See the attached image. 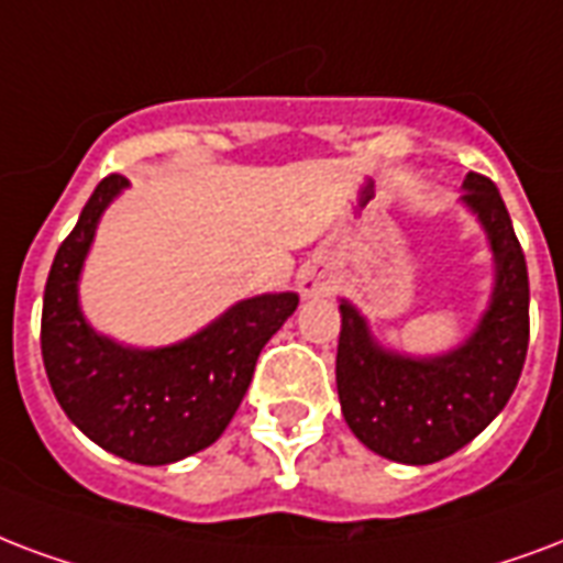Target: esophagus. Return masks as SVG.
Here are the masks:
<instances>
[{
	"mask_svg": "<svg viewBox=\"0 0 563 563\" xmlns=\"http://www.w3.org/2000/svg\"><path fill=\"white\" fill-rule=\"evenodd\" d=\"M298 286L300 291H303V298H321V295H330V291H333V280H330L328 272L319 268V265L303 268L298 277Z\"/></svg>",
	"mask_w": 563,
	"mask_h": 563,
	"instance_id": "34e87169",
	"label": "esophagus"
}]
</instances>
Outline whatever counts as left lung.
I'll return each mask as SVG.
<instances>
[{
	"label": "left lung",
	"instance_id": "1",
	"mask_svg": "<svg viewBox=\"0 0 563 563\" xmlns=\"http://www.w3.org/2000/svg\"><path fill=\"white\" fill-rule=\"evenodd\" d=\"M463 203L478 214L496 256L490 310L461 349L413 360L384 351L349 300L339 303L342 333L336 389L342 416L360 443L398 463H437L475 440L508 405L529 351V268L499 188L466 174Z\"/></svg>",
	"mask_w": 563,
	"mask_h": 563
}]
</instances>
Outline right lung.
Segmentation results:
<instances>
[{
    "label": "right lung",
    "instance_id": "obj_1",
    "mask_svg": "<svg viewBox=\"0 0 563 563\" xmlns=\"http://www.w3.org/2000/svg\"><path fill=\"white\" fill-rule=\"evenodd\" d=\"M126 188L109 174L55 253L41 316V354L58 405L81 434L141 466L212 445L242 405L265 342L298 307L295 291L235 303L197 336L156 351L123 349L81 319L76 283L102 209Z\"/></svg>",
    "mask_w": 563,
    "mask_h": 563
}]
</instances>
